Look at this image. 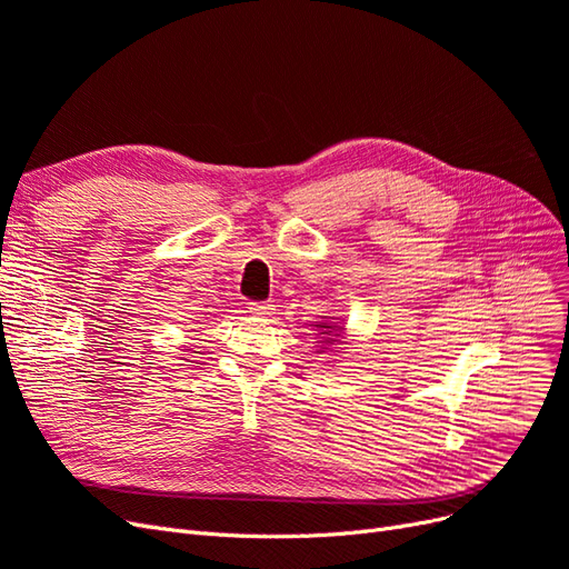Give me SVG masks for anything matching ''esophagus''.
<instances>
[{"mask_svg":"<svg viewBox=\"0 0 569 569\" xmlns=\"http://www.w3.org/2000/svg\"><path fill=\"white\" fill-rule=\"evenodd\" d=\"M272 303H249V313L258 318H270L272 316Z\"/></svg>","mask_w":569,"mask_h":569,"instance_id":"34e87169","label":"esophagus"}]
</instances>
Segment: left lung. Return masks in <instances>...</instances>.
I'll use <instances>...</instances> for the list:
<instances>
[{"mask_svg":"<svg viewBox=\"0 0 569 569\" xmlns=\"http://www.w3.org/2000/svg\"><path fill=\"white\" fill-rule=\"evenodd\" d=\"M320 318H322V320L313 325L316 330H318V335H320V341H322V347H320L318 353H322V349L330 347V343H341L337 337H339L343 330H347V327L339 325V318H327V316H320ZM335 349H337V347H335Z\"/></svg>","mask_w":569,"mask_h":569,"instance_id":"1","label":"left lung"}]
</instances>
